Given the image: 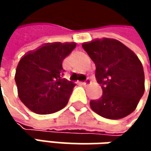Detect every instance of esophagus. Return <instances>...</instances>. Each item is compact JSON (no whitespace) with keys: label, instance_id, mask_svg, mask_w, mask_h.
<instances>
[{"label":"esophagus","instance_id":"esophagus-1","mask_svg":"<svg viewBox=\"0 0 151 151\" xmlns=\"http://www.w3.org/2000/svg\"><path fill=\"white\" fill-rule=\"evenodd\" d=\"M92 83V80L90 79V78H87L85 82H82V85H84V86H87V85H90Z\"/></svg>","mask_w":151,"mask_h":151}]
</instances>
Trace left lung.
<instances>
[{
  "instance_id": "8db88e82",
  "label": "left lung",
  "mask_w": 151,
  "mask_h": 151,
  "mask_svg": "<svg viewBox=\"0 0 151 151\" xmlns=\"http://www.w3.org/2000/svg\"><path fill=\"white\" fill-rule=\"evenodd\" d=\"M96 66L102 96L91 101L99 115L117 120L130 114L144 93L143 67L136 54L116 39H96L82 45Z\"/></svg>"
}]
</instances>
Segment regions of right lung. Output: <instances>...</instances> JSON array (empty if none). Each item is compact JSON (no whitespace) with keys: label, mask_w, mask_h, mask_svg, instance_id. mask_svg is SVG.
Instances as JSON below:
<instances>
[{"label":"right lung","mask_w":151,"mask_h":151,"mask_svg":"<svg viewBox=\"0 0 151 151\" xmlns=\"http://www.w3.org/2000/svg\"><path fill=\"white\" fill-rule=\"evenodd\" d=\"M75 47V43H49L21 58L15 80L18 96L29 110L48 114L68 103L75 84L62 78V63Z\"/></svg>","instance_id":"obj_1"}]
</instances>
